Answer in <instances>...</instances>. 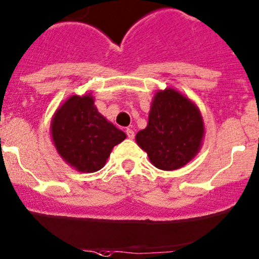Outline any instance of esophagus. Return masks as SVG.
<instances>
[{"label": "esophagus", "mask_w": 259, "mask_h": 259, "mask_svg": "<svg viewBox=\"0 0 259 259\" xmlns=\"http://www.w3.org/2000/svg\"><path fill=\"white\" fill-rule=\"evenodd\" d=\"M126 135H127V138H129V139H134V137H135L134 132H133L132 129H126Z\"/></svg>", "instance_id": "1"}]
</instances>
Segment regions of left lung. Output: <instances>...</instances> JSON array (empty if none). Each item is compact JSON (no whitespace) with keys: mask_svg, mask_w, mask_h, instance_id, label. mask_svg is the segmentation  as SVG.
<instances>
[{"mask_svg":"<svg viewBox=\"0 0 259 259\" xmlns=\"http://www.w3.org/2000/svg\"><path fill=\"white\" fill-rule=\"evenodd\" d=\"M204 126L197 106L187 97L167 88L157 92L149 111L148 125L135 137L151 162L161 170H176L198 153Z\"/></svg>","mask_w":259,"mask_h":259,"instance_id":"left-lung-1","label":"left lung"}]
</instances>
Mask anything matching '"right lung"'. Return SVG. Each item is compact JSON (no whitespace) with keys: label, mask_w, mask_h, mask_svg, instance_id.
Masks as SVG:
<instances>
[{"label":"right lung","mask_w":259,"mask_h":259,"mask_svg":"<svg viewBox=\"0 0 259 259\" xmlns=\"http://www.w3.org/2000/svg\"><path fill=\"white\" fill-rule=\"evenodd\" d=\"M51 133L60 156L81 172L101 170L113 147L126 138L97 111L91 94L70 97L55 113Z\"/></svg>","instance_id":"obj_1"}]
</instances>
